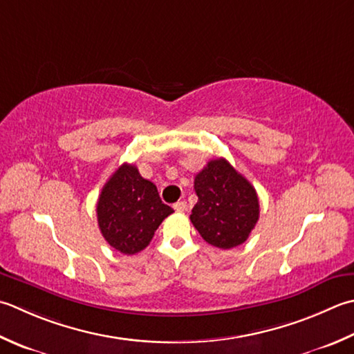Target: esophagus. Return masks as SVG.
<instances>
[{
  "mask_svg": "<svg viewBox=\"0 0 354 354\" xmlns=\"http://www.w3.org/2000/svg\"><path fill=\"white\" fill-rule=\"evenodd\" d=\"M173 209H175L176 212H185L187 210V203H185V201H178V203L173 205Z\"/></svg>",
  "mask_w": 354,
  "mask_h": 354,
  "instance_id": "esophagus-1",
  "label": "esophagus"
}]
</instances>
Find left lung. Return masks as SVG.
<instances>
[{
  "label": "left lung",
  "mask_w": 354,
  "mask_h": 354,
  "mask_svg": "<svg viewBox=\"0 0 354 354\" xmlns=\"http://www.w3.org/2000/svg\"><path fill=\"white\" fill-rule=\"evenodd\" d=\"M198 203L192 224L210 245L233 248L244 244L259 219L254 187L224 158L212 159L195 176Z\"/></svg>",
  "instance_id": "left-lung-1"
}]
</instances>
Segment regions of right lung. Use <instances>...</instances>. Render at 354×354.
Returning a JSON list of instances; mask_svg holds the SVG:
<instances>
[{"mask_svg":"<svg viewBox=\"0 0 354 354\" xmlns=\"http://www.w3.org/2000/svg\"><path fill=\"white\" fill-rule=\"evenodd\" d=\"M171 213V207L159 198L156 185L144 179L131 164H122L109 178L96 204L104 239L122 254L144 250L159 224Z\"/></svg>","mask_w":354,"mask_h":354,"instance_id":"right-lung-1","label":"right lung"}]
</instances>
